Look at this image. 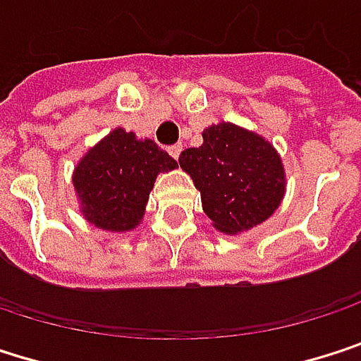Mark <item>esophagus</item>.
Listing matches in <instances>:
<instances>
[{"label":"esophagus","instance_id":"1","mask_svg":"<svg viewBox=\"0 0 361 361\" xmlns=\"http://www.w3.org/2000/svg\"><path fill=\"white\" fill-rule=\"evenodd\" d=\"M168 151H170V155H172L174 159H178V155H180V151H183V145H180V142H176V145H172Z\"/></svg>","mask_w":361,"mask_h":361}]
</instances>
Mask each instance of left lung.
I'll return each mask as SVG.
<instances>
[{"label": "left lung", "mask_w": 361, "mask_h": 361, "mask_svg": "<svg viewBox=\"0 0 361 361\" xmlns=\"http://www.w3.org/2000/svg\"><path fill=\"white\" fill-rule=\"evenodd\" d=\"M204 145L185 149L180 168L193 178L212 225L238 235L279 208L286 193L281 157L269 140L223 121L204 130Z\"/></svg>", "instance_id": "obj_1"}]
</instances>
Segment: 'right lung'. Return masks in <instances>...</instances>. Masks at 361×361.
Listing matches in <instances>:
<instances>
[{"instance_id": "right-lung-1", "label": "right lung", "mask_w": 361, "mask_h": 361, "mask_svg": "<svg viewBox=\"0 0 361 361\" xmlns=\"http://www.w3.org/2000/svg\"><path fill=\"white\" fill-rule=\"evenodd\" d=\"M174 168L176 159L153 140H138L134 132L115 128L75 166L73 187L84 219L104 231L134 229L157 174Z\"/></svg>"}]
</instances>
